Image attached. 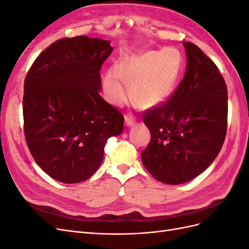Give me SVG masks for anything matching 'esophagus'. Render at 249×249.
I'll return each instance as SVG.
<instances>
[{"instance_id": "esophagus-1", "label": "esophagus", "mask_w": 249, "mask_h": 249, "mask_svg": "<svg viewBox=\"0 0 249 249\" xmlns=\"http://www.w3.org/2000/svg\"><path fill=\"white\" fill-rule=\"evenodd\" d=\"M135 123V118L133 115H125L124 116V124L126 126H132Z\"/></svg>"}]
</instances>
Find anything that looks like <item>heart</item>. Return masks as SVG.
<instances>
[{
	"label": "heart",
	"instance_id": "b5f03b06",
	"mask_svg": "<svg viewBox=\"0 0 249 249\" xmlns=\"http://www.w3.org/2000/svg\"><path fill=\"white\" fill-rule=\"evenodd\" d=\"M183 71V56L176 48L148 51L124 58L112 65L103 77V91L114 106L122 105L131 84L133 100L144 108L164 104L176 91Z\"/></svg>",
	"mask_w": 249,
	"mask_h": 249
}]
</instances>
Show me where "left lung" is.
<instances>
[{
	"label": "left lung",
	"instance_id": "1",
	"mask_svg": "<svg viewBox=\"0 0 249 249\" xmlns=\"http://www.w3.org/2000/svg\"><path fill=\"white\" fill-rule=\"evenodd\" d=\"M185 76L169 101L144 113L150 142L142 164L167 185L189 182L205 171L223 145L228 125V89L215 63L184 42Z\"/></svg>",
	"mask_w": 249,
	"mask_h": 249
}]
</instances>
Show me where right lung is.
<instances>
[{"mask_svg":"<svg viewBox=\"0 0 249 249\" xmlns=\"http://www.w3.org/2000/svg\"><path fill=\"white\" fill-rule=\"evenodd\" d=\"M110 40L77 36L53 42L36 58L24 85L28 147L37 165L64 184L99 169L108 138L124 130V116L100 94Z\"/></svg>","mask_w":249,"mask_h":249,"instance_id":"obj_1","label":"right lung"}]
</instances>
